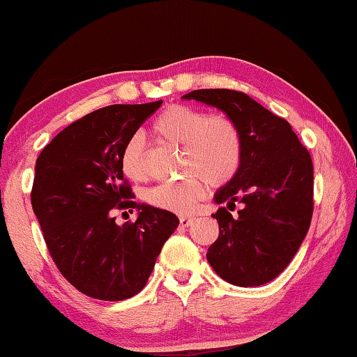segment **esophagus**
Masks as SVG:
<instances>
[{"instance_id":"esophagus-1","label":"esophagus","mask_w":357,"mask_h":357,"mask_svg":"<svg viewBox=\"0 0 357 357\" xmlns=\"http://www.w3.org/2000/svg\"><path fill=\"white\" fill-rule=\"evenodd\" d=\"M192 222H193V219H192V217H181V219H179V225L181 227H190L192 225Z\"/></svg>"}]
</instances>
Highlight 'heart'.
<instances>
[{
    "label": "heart",
    "mask_w": 357,
    "mask_h": 357,
    "mask_svg": "<svg viewBox=\"0 0 357 357\" xmlns=\"http://www.w3.org/2000/svg\"><path fill=\"white\" fill-rule=\"evenodd\" d=\"M151 129L162 142L183 146L181 172L187 174L178 183L151 189L146 195L151 206L185 214L204 197L206 183L222 187L238 174L243 162V137L236 123L227 114H206L200 108L176 104L165 108ZM119 165L130 181L138 183L146 178L142 137L129 138Z\"/></svg>",
    "instance_id": "obj_1"
}]
</instances>
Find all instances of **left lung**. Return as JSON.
<instances>
[{"label": "left lung", "instance_id": "obj_1", "mask_svg": "<svg viewBox=\"0 0 357 357\" xmlns=\"http://www.w3.org/2000/svg\"><path fill=\"white\" fill-rule=\"evenodd\" d=\"M231 118L243 137L236 176L215 192L219 238L206 258L215 274L236 287L274 280L291 261L309 231L313 213L312 157L291 126L233 89H197L184 94ZM243 204L238 216L229 210Z\"/></svg>", "mask_w": 357, "mask_h": 357}]
</instances>
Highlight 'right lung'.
Returning a JSON list of instances; mask_svg holds the SVG:
<instances>
[{"instance_id":"obj_1","label":"right lung","mask_w":357,"mask_h":357,"mask_svg":"<svg viewBox=\"0 0 357 357\" xmlns=\"http://www.w3.org/2000/svg\"><path fill=\"white\" fill-rule=\"evenodd\" d=\"M162 105H108L68 126L40 151L33 211L53 261L78 291L123 301L142 291L179 225L170 211L132 202L119 159L124 144ZM137 208L118 226L112 208Z\"/></svg>"}]
</instances>
